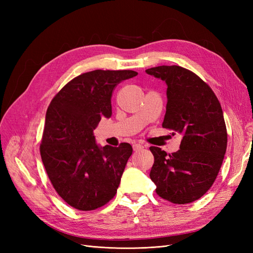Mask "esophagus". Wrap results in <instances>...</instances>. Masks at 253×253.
<instances>
[{"label": "esophagus", "instance_id": "1", "mask_svg": "<svg viewBox=\"0 0 253 253\" xmlns=\"http://www.w3.org/2000/svg\"><path fill=\"white\" fill-rule=\"evenodd\" d=\"M143 148H144V145L141 144V143H135V144H133L134 151H138V150H141V149H143Z\"/></svg>", "mask_w": 253, "mask_h": 253}]
</instances>
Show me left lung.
<instances>
[{
    "instance_id": "obj_1",
    "label": "left lung",
    "mask_w": 253,
    "mask_h": 253,
    "mask_svg": "<svg viewBox=\"0 0 253 253\" xmlns=\"http://www.w3.org/2000/svg\"><path fill=\"white\" fill-rule=\"evenodd\" d=\"M145 73L166 82L163 126L182 136L179 150L172 154L150 148L154 156L150 178L164 200L192 203L211 188L223 164L227 149L223 110L208 84L186 68L162 65Z\"/></svg>"
}]
</instances>
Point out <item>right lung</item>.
<instances>
[{
	"instance_id": "add662e5",
	"label": "right lung",
	"mask_w": 253,
	"mask_h": 253,
	"mask_svg": "<svg viewBox=\"0 0 253 253\" xmlns=\"http://www.w3.org/2000/svg\"><path fill=\"white\" fill-rule=\"evenodd\" d=\"M134 71L96 70L74 78L53 97L45 117L40 153L57 193L74 208L89 211L117 192L132 145L100 147L94 136L102 117L112 116V93Z\"/></svg>"
}]
</instances>
